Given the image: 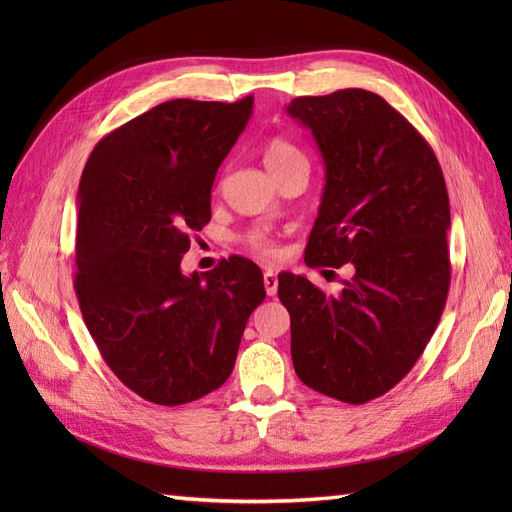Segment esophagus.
I'll return each instance as SVG.
<instances>
[{
  "mask_svg": "<svg viewBox=\"0 0 512 512\" xmlns=\"http://www.w3.org/2000/svg\"><path fill=\"white\" fill-rule=\"evenodd\" d=\"M277 286H279L277 275L270 273V270H266V273H264V288L268 292V297H275L277 295Z\"/></svg>",
  "mask_w": 512,
  "mask_h": 512,
  "instance_id": "1",
  "label": "esophagus"
}]
</instances>
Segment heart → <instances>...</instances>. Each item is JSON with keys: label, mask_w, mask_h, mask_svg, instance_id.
Wrapping results in <instances>:
<instances>
[{"label": "heart", "mask_w": 512, "mask_h": 512, "mask_svg": "<svg viewBox=\"0 0 512 512\" xmlns=\"http://www.w3.org/2000/svg\"><path fill=\"white\" fill-rule=\"evenodd\" d=\"M301 158H303L301 151L292 143H288L286 138H279V136L270 138L268 143H266V147H264V165L268 167L270 173L284 169V167L290 165V162L301 160ZM248 246L253 248L257 255H262V257H275L277 255L275 244L270 242V239H266L264 235H250L248 237Z\"/></svg>", "instance_id": "1"}]
</instances>
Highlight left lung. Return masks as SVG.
I'll return each instance as SVG.
<instances>
[{
    "label": "left lung",
    "mask_w": 512,
    "mask_h": 512,
    "mask_svg": "<svg viewBox=\"0 0 512 512\" xmlns=\"http://www.w3.org/2000/svg\"><path fill=\"white\" fill-rule=\"evenodd\" d=\"M286 110L325 165L306 264L354 268L339 297L279 275L292 365L310 389L363 405L409 374L438 328L451 284L447 184L427 140L383 96L350 88Z\"/></svg>",
    "instance_id": "obj_1"
}]
</instances>
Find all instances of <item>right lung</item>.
<instances>
[{
    "mask_svg": "<svg viewBox=\"0 0 512 512\" xmlns=\"http://www.w3.org/2000/svg\"><path fill=\"white\" fill-rule=\"evenodd\" d=\"M253 114L176 99L99 140L79 182L74 290L103 361L125 387L165 407L226 383L264 275L244 257L182 275L191 233L211 220L222 160Z\"/></svg>",
    "mask_w": 512,
    "mask_h": 512,
    "instance_id": "right-lung-1",
    "label": "right lung"
}]
</instances>
